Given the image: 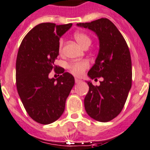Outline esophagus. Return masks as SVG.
<instances>
[{
	"label": "esophagus",
	"mask_w": 150,
	"mask_h": 150,
	"mask_svg": "<svg viewBox=\"0 0 150 150\" xmlns=\"http://www.w3.org/2000/svg\"><path fill=\"white\" fill-rule=\"evenodd\" d=\"M75 83H77V84H78V83H80L82 82V81L80 79H78V78H75Z\"/></svg>",
	"instance_id": "esophagus-1"
}]
</instances>
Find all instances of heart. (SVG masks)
<instances>
[{
	"instance_id": "b5f03b06",
	"label": "heart",
	"mask_w": 150,
	"mask_h": 150,
	"mask_svg": "<svg viewBox=\"0 0 150 150\" xmlns=\"http://www.w3.org/2000/svg\"><path fill=\"white\" fill-rule=\"evenodd\" d=\"M74 38L75 40L78 43V44L83 48L86 46H89L91 43V40L90 37L86 33L77 32L74 34ZM63 47V40L61 39L59 42V51L62 52ZM89 64L87 61H80L75 62H71L67 65L69 72L74 75L75 76L80 77L83 75L84 72L88 68Z\"/></svg>"
}]
</instances>
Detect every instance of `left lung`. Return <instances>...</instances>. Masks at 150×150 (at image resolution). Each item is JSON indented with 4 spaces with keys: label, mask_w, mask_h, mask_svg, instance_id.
I'll list each match as a JSON object with an SVG mask.
<instances>
[{
    "label": "left lung",
    "mask_w": 150,
    "mask_h": 150,
    "mask_svg": "<svg viewBox=\"0 0 150 150\" xmlns=\"http://www.w3.org/2000/svg\"><path fill=\"white\" fill-rule=\"evenodd\" d=\"M77 26L94 32L99 40L95 64L88 72L90 78L102 77L99 86L87 81L89 91L84 99L87 114L99 122H108L122 111L132 83L129 48L115 25L106 18Z\"/></svg>",
    "instance_id": "left-lung-1"
}]
</instances>
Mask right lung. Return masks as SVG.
<instances>
[{
    "label": "right lung",
    "instance_id": "obj_1",
    "mask_svg": "<svg viewBox=\"0 0 150 150\" xmlns=\"http://www.w3.org/2000/svg\"><path fill=\"white\" fill-rule=\"evenodd\" d=\"M72 25L39 24L25 35L18 51V93L30 117L40 124H50L61 117L75 84L74 77L62 67L58 78H48L53 69L59 68L54 62L59 55V38Z\"/></svg>",
    "mask_w": 150,
    "mask_h": 150
}]
</instances>
